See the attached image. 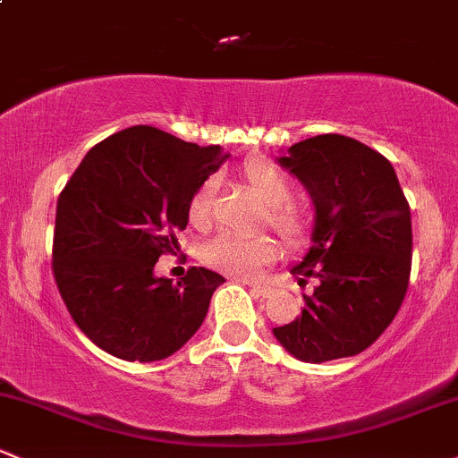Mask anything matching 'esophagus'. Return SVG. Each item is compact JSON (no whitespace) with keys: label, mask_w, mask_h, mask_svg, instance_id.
Returning <instances> with one entry per match:
<instances>
[{"label":"esophagus","mask_w":458,"mask_h":458,"mask_svg":"<svg viewBox=\"0 0 458 458\" xmlns=\"http://www.w3.org/2000/svg\"><path fill=\"white\" fill-rule=\"evenodd\" d=\"M250 293L258 294V297H268L270 288L268 286H262V284H250Z\"/></svg>","instance_id":"obj_1"}]
</instances>
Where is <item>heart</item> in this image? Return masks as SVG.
<instances>
[{
	"mask_svg": "<svg viewBox=\"0 0 458 458\" xmlns=\"http://www.w3.org/2000/svg\"><path fill=\"white\" fill-rule=\"evenodd\" d=\"M244 179H247L250 191L258 196L259 203L267 208L268 225L282 235L284 242H301L306 238V220L301 218L297 209L288 205L293 199V188H290L286 174L268 161H250L244 168ZM216 191H218V179H214V176L199 185V190L194 191L190 200L191 223H209L211 214H214ZM200 258L220 273L250 279L262 273V268L277 258V247L268 235L244 238V235L220 233L205 244L200 250Z\"/></svg>",
	"mask_w": 458,
	"mask_h": 458,
	"instance_id": "heart-1",
	"label": "heart"
}]
</instances>
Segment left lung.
Returning <instances> with one entry per match:
<instances>
[{
	"label": "left lung",
	"mask_w": 458,
	"mask_h": 458,
	"mask_svg": "<svg viewBox=\"0 0 458 458\" xmlns=\"http://www.w3.org/2000/svg\"><path fill=\"white\" fill-rule=\"evenodd\" d=\"M314 205L310 249L290 273L303 294L301 317L273 334L303 362L356 356L400 310L411 277V208L391 161L345 135H317L277 157Z\"/></svg>",
	"instance_id": "1"
}]
</instances>
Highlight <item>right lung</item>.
<instances>
[{
  "label": "right lung",
  "mask_w": 458,
  "mask_h": 458,
  "mask_svg": "<svg viewBox=\"0 0 458 458\" xmlns=\"http://www.w3.org/2000/svg\"><path fill=\"white\" fill-rule=\"evenodd\" d=\"M229 152L155 126H132L87 152L58 196L52 270L73 323L129 362L164 360L199 332L223 275L190 268L172 282L155 264L179 249L190 200Z\"/></svg>",
  "instance_id": "right-lung-1"
}]
</instances>
